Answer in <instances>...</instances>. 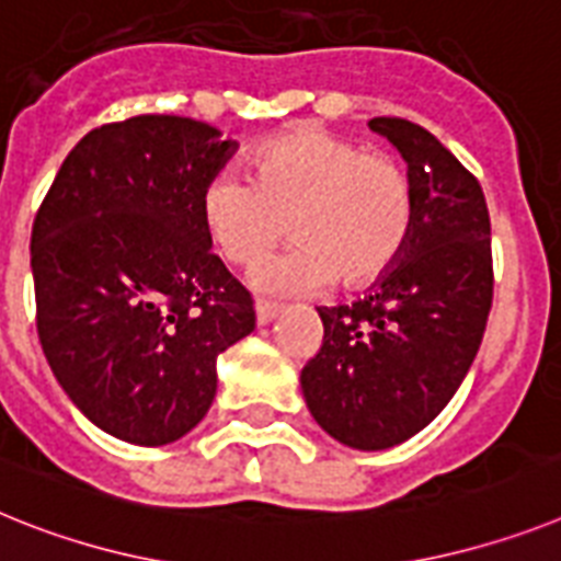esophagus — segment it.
I'll use <instances>...</instances> for the list:
<instances>
[{
	"instance_id": "1",
	"label": "esophagus",
	"mask_w": 561,
	"mask_h": 561,
	"mask_svg": "<svg viewBox=\"0 0 561 561\" xmlns=\"http://www.w3.org/2000/svg\"><path fill=\"white\" fill-rule=\"evenodd\" d=\"M253 310H256V322L259 324H267V322H271V319L279 317V305L262 302V299H259V302L253 305Z\"/></svg>"
}]
</instances>
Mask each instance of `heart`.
<instances>
[{
    "mask_svg": "<svg viewBox=\"0 0 561 561\" xmlns=\"http://www.w3.org/2000/svg\"><path fill=\"white\" fill-rule=\"evenodd\" d=\"M251 181L214 176L202 191V228L225 262L253 267L290 237L296 248L253 273L271 294H310L336 282L370 288L402 259L416 225L408 164L345 136L302 125L251 159Z\"/></svg>",
    "mask_w": 561,
    "mask_h": 561,
    "instance_id": "obj_1",
    "label": "heart"
}]
</instances>
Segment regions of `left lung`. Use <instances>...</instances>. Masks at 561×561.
Masks as SVG:
<instances>
[{
	"mask_svg": "<svg viewBox=\"0 0 561 561\" xmlns=\"http://www.w3.org/2000/svg\"><path fill=\"white\" fill-rule=\"evenodd\" d=\"M408 162L416 225L397 267L351 305L317 308L322 347L302 368V393L347 448L411 439L454 399L493 302L491 216L479 179L425 128L370 119Z\"/></svg>",
	"mask_w": 561,
	"mask_h": 561,
	"instance_id": "obj_1",
	"label": "left lung"
}]
</instances>
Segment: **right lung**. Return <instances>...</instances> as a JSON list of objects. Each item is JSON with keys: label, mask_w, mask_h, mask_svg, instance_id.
Segmentation results:
<instances>
[{"label": "right lung", "mask_w": 561, "mask_h": 561, "mask_svg": "<svg viewBox=\"0 0 561 561\" xmlns=\"http://www.w3.org/2000/svg\"><path fill=\"white\" fill-rule=\"evenodd\" d=\"M237 142L187 116L93 128L31 230L36 333L93 425L168 445L216 397V356L253 331V299L210 253L199 199Z\"/></svg>", "instance_id": "add662e5"}]
</instances>
